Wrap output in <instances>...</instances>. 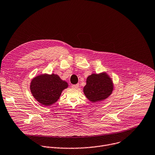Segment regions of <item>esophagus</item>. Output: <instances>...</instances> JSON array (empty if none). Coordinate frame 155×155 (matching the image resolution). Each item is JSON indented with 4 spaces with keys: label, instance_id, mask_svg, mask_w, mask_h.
Here are the masks:
<instances>
[{
    "label": "esophagus",
    "instance_id": "1",
    "mask_svg": "<svg viewBox=\"0 0 155 155\" xmlns=\"http://www.w3.org/2000/svg\"><path fill=\"white\" fill-rule=\"evenodd\" d=\"M71 87L73 89H78L79 87V84H75V85H72Z\"/></svg>",
    "mask_w": 155,
    "mask_h": 155
}]
</instances>
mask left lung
I'll use <instances>...</instances> for the list:
<instances>
[{
    "instance_id": "left-lung-1",
    "label": "left lung",
    "mask_w": 155,
    "mask_h": 155,
    "mask_svg": "<svg viewBox=\"0 0 155 155\" xmlns=\"http://www.w3.org/2000/svg\"><path fill=\"white\" fill-rule=\"evenodd\" d=\"M113 89L114 84L112 79L106 72H102L92 74L87 77L83 92L91 102L97 103L108 98Z\"/></svg>"
}]
</instances>
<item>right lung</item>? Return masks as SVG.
<instances>
[{
	"mask_svg": "<svg viewBox=\"0 0 155 155\" xmlns=\"http://www.w3.org/2000/svg\"><path fill=\"white\" fill-rule=\"evenodd\" d=\"M68 84L55 74H41L34 77L30 83V91L40 104L45 107L54 105L60 98Z\"/></svg>",
	"mask_w": 155,
	"mask_h": 155,
	"instance_id": "obj_1",
	"label": "right lung"
}]
</instances>
